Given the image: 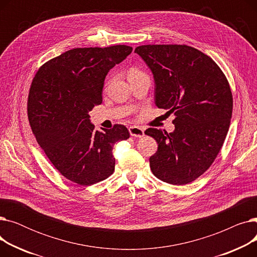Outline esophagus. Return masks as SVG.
I'll return each mask as SVG.
<instances>
[{
  "instance_id": "1",
  "label": "esophagus",
  "mask_w": 257,
  "mask_h": 257,
  "mask_svg": "<svg viewBox=\"0 0 257 257\" xmlns=\"http://www.w3.org/2000/svg\"><path fill=\"white\" fill-rule=\"evenodd\" d=\"M129 133H130V136L133 138H142L145 136L144 128L139 127V126H130Z\"/></svg>"
}]
</instances>
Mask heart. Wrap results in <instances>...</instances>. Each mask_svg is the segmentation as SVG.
I'll return each instance as SVG.
<instances>
[{
	"label": "heart",
	"instance_id": "1",
	"mask_svg": "<svg viewBox=\"0 0 257 257\" xmlns=\"http://www.w3.org/2000/svg\"><path fill=\"white\" fill-rule=\"evenodd\" d=\"M131 74H143V73L140 70H138V69H132L129 72V75H131Z\"/></svg>",
	"mask_w": 257,
	"mask_h": 257
}]
</instances>
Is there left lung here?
Returning <instances> with one entry per match:
<instances>
[{
    "mask_svg": "<svg viewBox=\"0 0 257 257\" xmlns=\"http://www.w3.org/2000/svg\"><path fill=\"white\" fill-rule=\"evenodd\" d=\"M134 53L144 59L155 81V104L173 113L171 133L145 131L158 144L150 168L161 181L187 184L206 172L226 139L233 99L219 65L186 45H146Z\"/></svg>",
    "mask_w": 257,
    "mask_h": 257,
    "instance_id": "left-lung-1",
    "label": "left lung"
}]
</instances>
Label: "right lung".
Segmentation results:
<instances>
[{"label": "right lung", "instance_id": "1", "mask_svg": "<svg viewBox=\"0 0 257 257\" xmlns=\"http://www.w3.org/2000/svg\"><path fill=\"white\" fill-rule=\"evenodd\" d=\"M132 48H77L39 67L28 96V118L38 145L55 169L79 185H91L114 171L112 148L129 139L124 125L96 131L88 112L102 103L107 73Z\"/></svg>", "mask_w": 257, "mask_h": 257}]
</instances>
